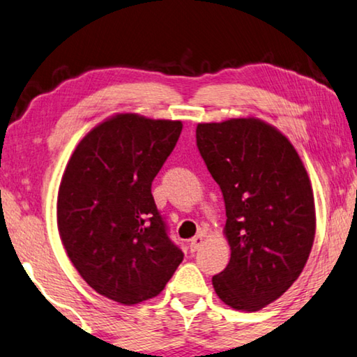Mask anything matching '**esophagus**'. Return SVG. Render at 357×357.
<instances>
[{
    "instance_id": "1",
    "label": "esophagus",
    "mask_w": 357,
    "mask_h": 357,
    "mask_svg": "<svg viewBox=\"0 0 357 357\" xmlns=\"http://www.w3.org/2000/svg\"><path fill=\"white\" fill-rule=\"evenodd\" d=\"M202 243H204V234H197V236H195V238H191L190 239V250L196 252L201 248Z\"/></svg>"
}]
</instances>
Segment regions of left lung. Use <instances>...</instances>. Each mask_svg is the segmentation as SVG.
<instances>
[{
    "label": "left lung",
    "instance_id": "left-lung-1",
    "mask_svg": "<svg viewBox=\"0 0 357 357\" xmlns=\"http://www.w3.org/2000/svg\"><path fill=\"white\" fill-rule=\"evenodd\" d=\"M199 153L220 185L231 259L212 278L225 305L259 311L297 281L316 234L308 172L281 130L255 116L199 123Z\"/></svg>",
    "mask_w": 357,
    "mask_h": 357
}]
</instances>
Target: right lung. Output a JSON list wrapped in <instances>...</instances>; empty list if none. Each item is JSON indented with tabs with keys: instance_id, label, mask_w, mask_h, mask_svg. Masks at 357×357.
Returning a JSON list of instances; mask_svg holds the SVG:
<instances>
[{
	"instance_id": "add662e5",
	"label": "right lung",
	"mask_w": 357,
	"mask_h": 357,
	"mask_svg": "<svg viewBox=\"0 0 357 357\" xmlns=\"http://www.w3.org/2000/svg\"><path fill=\"white\" fill-rule=\"evenodd\" d=\"M182 128L113 114L81 139L60 180L57 228L68 259L97 294L126 306L160 295L183 260L151 195Z\"/></svg>"
}]
</instances>
